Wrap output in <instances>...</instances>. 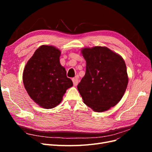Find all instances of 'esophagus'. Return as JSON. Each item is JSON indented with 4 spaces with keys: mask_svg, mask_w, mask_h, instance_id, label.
<instances>
[{
    "mask_svg": "<svg viewBox=\"0 0 152 152\" xmlns=\"http://www.w3.org/2000/svg\"><path fill=\"white\" fill-rule=\"evenodd\" d=\"M72 81L73 83V86H77L78 84V82H79V77H75V78H73V79H72Z\"/></svg>",
    "mask_w": 152,
    "mask_h": 152,
    "instance_id": "34e87169",
    "label": "esophagus"
}]
</instances>
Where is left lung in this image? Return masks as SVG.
I'll list each match as a JSON object with an SVG mask.
<instances>
[{"mask_svg": "<svg viewBox=\"0 0 152 152\" xmlns=\"http://www.w3.org/2000/svg\"><path fill=\"white\" fill-rule=\"evenodd\" d=\"M86 61L84 77L77 86L84 103L96 112L115 106L125 93L128 76L121 56L107 47L81 50Z\"/></svg>", "mask_w": 152, "mask_h": 152, "instance_id": "8db88e82", "label": "left lung"}]
</instances>
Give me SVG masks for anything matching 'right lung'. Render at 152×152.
Wrapping results in <instances>:
<instances>
[{
	"label": "right lung",
	"mask_w": 152,
	"mask_h": 152,
	"mask_svg": "<svg viewBox=\"0 0 152 152\" xmlns=\"http://www.w3.org/2000/svg\"><path fill=\"white\" fill-rule=\"evenodd\" d=\"M60 50L42 45L26 64L23 82L30 97L40 107L54 108L61 102L73 82L59 62Z\"/></svg>",
	"instance_id": "1"
}]
</instances>
